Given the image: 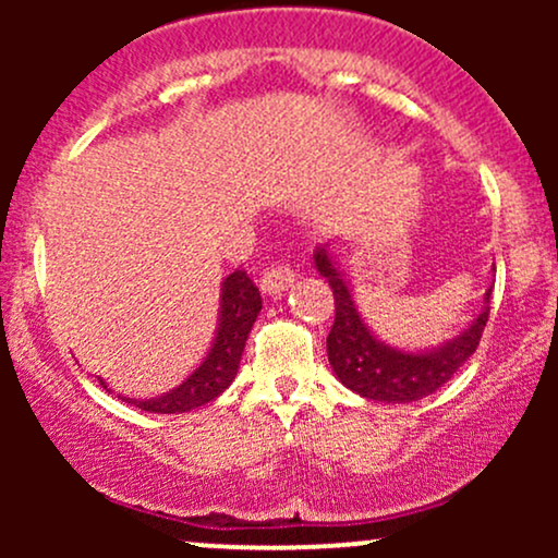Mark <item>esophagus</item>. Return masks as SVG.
Listing matches in <instances>:
<instances>
[{
    "label": "esophagus",
    "instance_id": "esophagus-1",
    "mask_svg": "<svg viewBox=\"0 0 558 558\" xmlns=\"http://www.w3.org/2000/svg\"><path fill=\"white\" fill-rule=\"evenodd\" d=\"M293 286V270L286 265V262H275L265 270L259 280V288L265 293H270V296H278V293L288 291V288Z\"/></svg>",
    "mask_w": 558,
    "mask_h": 558
}]
</instances>
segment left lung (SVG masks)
I'll list each match as a JSON object with an SVG mask.
<instances>
[{
    "mask_svg": "<svg viewBox=\"0 0 558 558\" xmlns=\"http://www.w3.org/2000/svg\"><path fill=\"white\" fill-rule=\"evenodd\" d=\"M315 265L319 275L328 280V286L332 288V299H336V319H332L328 336L330 367L338 375V380L345 388L354 390V393L386 403H409L425 399V396L435 393L440 386H446L457 375V369L475 354L485 323H488L490 306L480 312V317L462 336L440 345L438 351L407 354V351L383 345L367 330L360 312H356L349 288L343 283L341 272L332 267L325 248H317ZM488 299L490 288L485 293V301Z\"/></svg>",
    "mask_w": 558,
    "mask_h": 558,
    "instance_id": "obj_1",
    "label": "left lung"
}]
</instances>
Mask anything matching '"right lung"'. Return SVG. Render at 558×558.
Returning a JSON list of instances; mask_svg holds the SVG:
<instances>
[{
    "mask_svg": "<svg viewBox=\"0 0 558 558\" xmlns=\"http://www.w3.org/2000/svg\"><path fill=\"white\" fill-rule=\"evenodd\" d=\"M262 310L259 288L248 278L246 270L230 272L222 283V306H220V328H217V338L213 343V351L202 367L196 369L183 386H178L170 393L159 396V399L136 401L125 399L133 407L144 409V412L155 414H181L191 412V409L204 407L226 390L233 383L235 373H239V362L246 345L248 330H252L254 319H257ZM105 386V383H101Z\"/></svg>",
    "mask_w": 558,
    "mask_h": 558,
    "instance_id": "right-lung-1",
    "label": "right lung"
}]
</instances>
